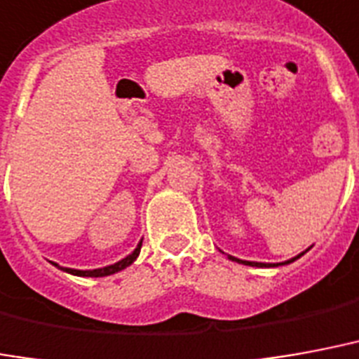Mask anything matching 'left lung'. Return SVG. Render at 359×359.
Instances as JSON below:
<instances>
[{
    "instance_id": "8db88e82",
    "label": "left lung",
    "mask_w": 359,
    "mask_h": 359,
    "mask_svg": "<svg viewBox=\"0 0 359 359\" xmlns=\"http://www.w3.org/2000/svg\"><path fill=\"white\" fill-rule=\"evenodd\" d=\"M306 251H308V249H306ZM301 255H304V253H301ZM301 255H297V257H294V259H291V261H287V262H281V264H289V262L297 261V259H299V257H301ZM228 259H230V261L241 262V264H247V266H280V264H268V262H251V261H240V259H236V257H232V255H228Z\"/></svg>"
}]
</instances>
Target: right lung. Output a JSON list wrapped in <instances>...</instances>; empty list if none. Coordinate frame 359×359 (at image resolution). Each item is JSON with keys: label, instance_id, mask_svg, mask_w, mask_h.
Here are the masks:
<instances>
[{"label": "right lung", "instance_id": "add662e5", "mask_svg": "<svg viewBox=\"0 0 359 359\" xmlns=\"http://www.w3.org/2000/svg\"><path fill=\"white\" fill-rule=\"evenodd\" d=\"M140 245H142V241H140L139 245H137V249H135V251H133L131 255H127L126 259H121V261L116 262V264H110V266H104V268H95V270H74V268L58 266L57 262H53V264L60 268V270H65V272H68V274L81 276V278H102V276L116 274V272H119V270H123V268H127V266H129V264H133V262L137 261V257H139V253H140Z\"/></svg>", "mask_w": 359, "mask_h": 359}]
</instances>
